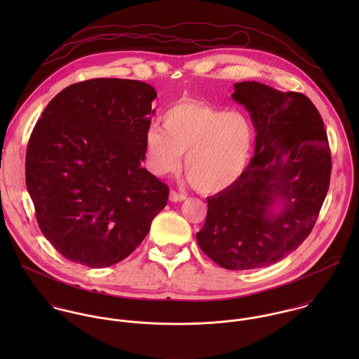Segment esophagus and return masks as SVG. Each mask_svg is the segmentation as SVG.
Listing matches in <instances>:
<instances>
[{"mask_svg":"<svg viewBox=\"0 0 359 359\" xmlns=\"http://www.w3.org/2000/svg\"><path fill=\"white\" fill-rule=\"evenodd\" d=\"M185 199H187V196L182 195V194H178V192H175V191H171V192H170V201H171V202H182V201H185Z\"/></svg>","mask_w":359,"mask_h":359,"instance_id":"34e87169","label":"esophagus"}]
</instances>
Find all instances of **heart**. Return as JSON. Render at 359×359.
<instances>
[{"label": "heart", "instance_id": "b5f03b06", "mask_svg": "<svg viewBox=\"0 0 359 359\" xmlns=\"http://www.w3.org/2000/svg\"><path fill=\"white\" fill-rule=\"evenodd\" d=\"M145 135V158L156 175L177 170L185 154L184 170L195 189L217 194L242 175L253 145V127L239 110L205 102L177 103Z\"/></svg>", "mask_w": 359, "mask_h": 359}]
</instances>
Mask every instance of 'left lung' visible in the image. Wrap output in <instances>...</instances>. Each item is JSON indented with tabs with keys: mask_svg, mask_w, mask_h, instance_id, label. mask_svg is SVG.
Listing matches in <instances>:
<instances>
[{
	"mask_svg": "<svg viewBox=\"0 0 359 359\" xmlns=\"http://www.w3.org/2000/svg\"><path fill=\"white\" fill-rule=\"evenodd\" d=\"M233 87L232 98L253 120L256 151L235 184L207 198L196 241L219 266L243 271L275 264L307 239L329 189L332 156L323 120L304 94L257 81Z\"/></svg>",
	"mask_w": 359,
	"mask_h": 359,
	"instance_id": "obj_1",
	"label": "left lung"
}]
</instances>
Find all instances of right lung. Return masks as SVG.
Listing matches in <instances>:
<instances>
[{
    "label": "right lung",
    "instance_id": "1",
    "mask_svg": "<svg viewBox=\"0 0 359 359\" xmlns=\"http://www.w3.org/2000/svg\"><path fill=\"white\" fill-rule=\"evenodd\" d=\"M154 87L93 79L60 91L36 123L26 185L39 226L73 262L110 266L145 239L168 187L142 167Z\"/></svg>",
    "mask_w": 359,
    "mask_h": 359
}]
</instances>
